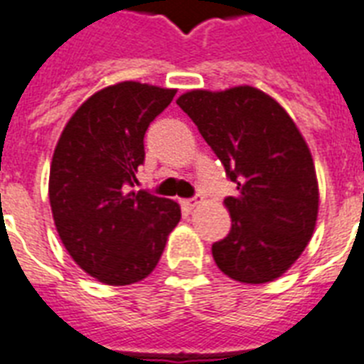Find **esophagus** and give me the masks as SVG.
Masks as SVG:
<instances>
[{
    "mask_svg": "<svg viewBox=\"0 0 364 364\" xmlns=\"http://www.w3.org/2000/svg\"><path fill=\"white\" fill-rule=\"evenodd\" d=\"M198 203H200V196H194V198H185V200H181V205L185 211H192V209L196 208Z\"/></svg>",
    "mask_w": 364,
    "mask_h": 364,
    "instance_id": "obj_1",
    "label": "esophagus"
}]
</instances>
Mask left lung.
<instances>
[{"instance_id":"obj_1","label":"left lung","mask_w":364,"mask_h":364,"mask_svg":"<svg viewBox=\"0 0 364 364\" xmlns=\"http://www.w3.org/2000/svg\"><path fill=\"white\" fill-rule=\"evenodd\" d=\"M177 105L235 183L224 198L232 230L213 243L215 264L230 279L264 284L305 250L318 217V183L306 141L282 106L264 91H188Z\"/></svg>"}]
</instances>
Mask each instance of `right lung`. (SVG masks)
Instances as JSON below:
<instances>
[{"label":"right lung","instance_id":"right-lung-1","mask_svg":"<svg viewBox=\"0 0 364 364\" xmlns=\"http://www.w3.org/2000/svg\"><path fill=\"white\" fill-rule=\"evenodd\" d=\"M176 90L121 82L80 106L50 168L55 228L76 264L110 286L146 279L181 218L172 200L132 191L146 161L144 136Z\"/></svg>","mask_w":364,"mask_h":364}]
</instances>
